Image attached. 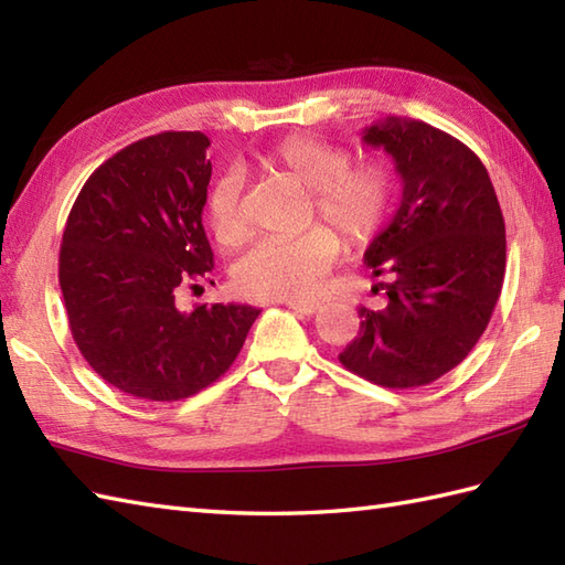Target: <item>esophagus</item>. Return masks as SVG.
Instances as JSON below:
<instances>
[{
  "instance_id": "esophagus-1",
  "label": "esophagus",
  "mask_w": 565,
  "mask_h": 565,
  "mask_svg": "<svg viewBox=\"0 0 565 565\" xmlns=\"http://www.w3.org/2000/svg\"><path fill=\"white\" fill-rule=\"evenodd\" d=\"M286 306L296 310V313H301V316H316L318 310L322 308L320 303H298V301H286Z\"/></svg>"
}]
</instances>
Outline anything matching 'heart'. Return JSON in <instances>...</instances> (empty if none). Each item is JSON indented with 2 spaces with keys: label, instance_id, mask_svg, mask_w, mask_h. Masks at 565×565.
Instances as JSON below:
<instances>
[{
  "label": "heart",
  "instance_id": "1",
  "mask_svg": "<svg viewBox=\"0 0 565 565\" xmlns=\"http://www.w3.org/2000/svg\"><path fill=\"white\" fill-rule=\"evenodd\" d=\"M257 167L264 174L284 177L308 189V221L320 218L334 226L347 245L371 243L388 223L398 194V179L388 162L354 164L350 150L313 136L284 138L259 154ZM206 223L221 247L231 249L245 243L247 223L235 177L218 179L209 191ZM333 234L329 227L316 225L294 239H264L239 259L237 291L249 298L286 301L318 296L322 279L340 255V239Z\"/></svg>",
  "mask_w": 565,
  "mask_h": 565
}]
</instances>
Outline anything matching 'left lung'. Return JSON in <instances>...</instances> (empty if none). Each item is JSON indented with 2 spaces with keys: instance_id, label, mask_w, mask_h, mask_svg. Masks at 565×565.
<instances>
[{
  "instance_id": "8db88e82",
  "label": "left lung",
  "mask_w": 565,
  "mask_h": 565,
  "mask_svg": "<svg viewBox=\"0 0 565 565\" xmlns=\"http://www.w3.org/2000/svg\"><path fill=\"white\" fill-rule=\"evenodd\" d=\"M362 140L391 154L403 199L364 252L388 303L359 308V338L340 362L383 388L427 386L488 328L505 276V221L483 162L444 130L388 116Z\"/></svg>"
}]
</instances>
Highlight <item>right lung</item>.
I'll use <instances>...</instances> for the list:
<instances>
[{
    "label": "right lung",
    "mask_w": 565,
    "mask_h": 565,
    "mask_svg": "<svg viewBox=\"0 0 565 565\" xmlns=\"http://www.w3.org/2000/svg\"><path fill=\"white\" fill-rule=\"evenodd\" d=\"M209 146L199 130L142 138L92 172L67 215L60 289L72 338L106 383L142 401H182L218 381L259 316L177 306L213 271L201 223Z\"/></svg>",
    "instance_id": "add662e5"
}]
</instances>
